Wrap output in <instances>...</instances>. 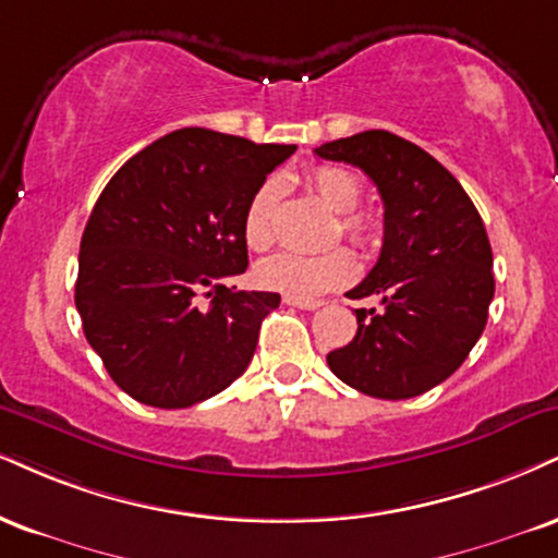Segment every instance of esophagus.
<instances>
[{"instance_id": "esophagus-1", "label": "esophagus", "mask_w": 558, "mask_h": 558, "mask_svg": "<svg viewBox=\"0 0 558 558\" xmlns=\"http://www.w3.org/2000/svg\"><path fill=\"white\" fill-rule=\"evenodd\" d=\"M283 304L296 306V308H306V312H314V308L322 306V301H317V299H299V296H283Z\"/></svg>"}]
</instances>
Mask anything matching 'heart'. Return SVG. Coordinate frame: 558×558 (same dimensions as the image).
<instances>
[{"instance_id": "heart-1", "label": "heart", "mask_w": 558, "mask_h": 558, "mask_svg": "<svg viewBox=\"0 0 558 558\" xmlns=\"http://www.w3.org/2000/svg\"><path fill=\"white\" fill-rule=\"evenodd\" d=\"M306 184L322 203L340 215L338 228L345 239H351L355 246H364V250L379 244V220L368 213H355L361 197H364V186L351 169L332 163L314 166L306 173ZM275 205H278L275 184H262L246 205L241 233H244L246 246L252 252H267L275 244ZM353 270L355 262L351 252L345 250H332L317 254V257L278 254V257L265 259L257 267V280L267 291L312 299L348 283L353 278Z\"/></svg>"}]
</instances>
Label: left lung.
Here are the masks:
<instances>
[{"instance_id":"8db88e82","label":"left lung","mask_w":558,"mask_h":558,"mask_svg":"<svg viewBox=\"0 0 558 558\" xmlns=\"http://www.w3.org/2000/svg\"><path fill=\"white\" fill-rule=\"evenodd\" d=\"M319 158L359 166L385 203V244L348 299L351 343L327 353L332 374L379 400H408L441 385L478 343L494 299V254L473 199L439 160L385 130L317 147Z\"/></svg>"}]
</instances>
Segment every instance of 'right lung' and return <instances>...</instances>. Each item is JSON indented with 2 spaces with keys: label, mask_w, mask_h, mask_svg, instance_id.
<instances>
[{
  "label": "right lung",
  "mask_w": 558,
  "mask_h": 558,
  "mask_svg": "<svg viewBox=\"0 0 558 558\" xmlns=\"http://www.w3.org/2000/svg\"><path fill=\"white\" fill-rule=\"evenodd\" d=\"M293 150L186 126L132 156L100 192L80 241L75 306L130 398L190 408L246 372L280 296L226 280L250 265L241 220L252 194Z\"/></svg>",
  "instance_id": "right-lung-1"
}]
</instances>
